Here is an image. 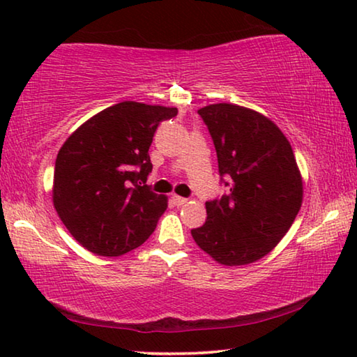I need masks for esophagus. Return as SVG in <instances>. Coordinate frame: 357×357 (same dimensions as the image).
<instances>
[{"label": "esophagus", "instance_id": "obj_1", "mask_svg": "<svg viewBox=\"0 0 357 357\" xmlns=\"http://www.w3.org/2000/svg\"><path fill=\"white\" fill-rule=\"evenodd\" d=\"M187 198L184 197H178V195H173V203L176 204V206H184V204H187Z\"/></svg>", "mask_w": 357, "mask_h": 357}]
</instances>
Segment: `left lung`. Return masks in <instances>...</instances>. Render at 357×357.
Masks as SVG:
<instances>
[{
  "label": "left lung",
  "mask_w": 357,
  "mask_h": 357,
  "mask_svg": "<svg viewBox=\"0 0 357 357\" xmlns=\"http://www.w3.org/2000/svg\"><path fill=\"white\" fill-rule=\"evenodd\" d=\"M198 114L229 192L206 202L208 219L192 229V238L217 263L250 264L280 243L301 209L304 190L291 144L273 121L250 108L213 104Z\"/></svg>",
  "instance_id": "8db88e82"
}]
</instances>
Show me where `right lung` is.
Instances as JSON below:
<instances>
[{
    "instance_id": "add662e5",
    "label": "right lung",
    "mask_w": 357,
    "mask_h": 357,
    "mask_svg": "<svg viewBox=\"0 0 357 357\" xmlns=\"http://www.w3.org/2000/svg\"><path fill=\"white\" fill-rule=\"evenodd\" d=\"M178 108L126 100L83 123L59 149L53 206L69 233L100 257L140 247L165 213L167 197L146 185L149 146Z\"/></svg>"
}]
</instances>
